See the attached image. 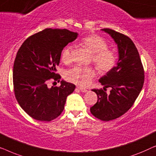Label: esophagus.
Masks as SVG:
<instances>
[{
	"mask_svg": "<svg viewBox=\"0 0 156 156\" xmlns=\"http://www.w3.org/2000/svg\"><path fill=\"white\" fill-rule=\"evenodd\" d=\"M77 89L79 90H80L81 91H82V92H87V91H88V90L84 88H82V87H77Z\"/></svg>",
	"mask_w": 156,
	"mask_h": 156,
	"instance_id": "obj_1",
	"label": "esophagus"
}]
</instances>
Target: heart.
I'll list each match as a JSON object with an SVG mask.
<instances>
[{
  "label": "heart",
  "instance_id": "b5f03b06",
  "mask_svg": "<svg viewBox=\"0 0 156 156\" xmlns=\"http://www.w3.org/2000/svg\"><path fill=\"white\" fill-rule=\"evenodd\" d=\"M92 53V61L98 70L101 73H106L114 67L117 55L114 51L108 50V43L104 38L97 35H91L83 38L80 42ZM72 47L68 45L63 49L61 59L64 63L69 64L72 60ZM96 76V71L91 67L76 66L67 73V80L80 87H87Z\"/></svg>",
  "mask_w": 156,
  "mask_h": 156
}]
</instances>
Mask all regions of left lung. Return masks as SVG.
Listing matches in <instances>:
<instances>
[{"instance_id": "left-lung-1", "label": "left lung", "mask_w": 156, "mask_h": 156, "mask_svg": "<svg viewBox=\"0 0 156 156\" xmlns=\"http://www.w3.org/2000/svg\"><path fill=\"white\" fill-rule=\"evenodd\" d=\"M117 44V65L99 79L104 89H92L97 94V102L90 108L93 116L101 121L117 119L130 109L139 95L144 83V70L139 53L128 36L114 30H101ZM112 88L109 95L106 88Z\"/></svg>"}]
</instances>
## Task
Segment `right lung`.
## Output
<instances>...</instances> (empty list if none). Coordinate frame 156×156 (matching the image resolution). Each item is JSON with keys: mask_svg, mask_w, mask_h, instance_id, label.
Instances as JSON below:
<instances>
[{"mask_svg": "<svg viewBox=\"0 0 156 156\" xmlns=\"http://www.w3.org/2000/svg\"><path fill=\"white\" fill-rule=\"evenodd\" d=\"M66 29L47 28L25 40L17 52L12 70L15 96L20 107L32 118L50 121L63 112L68 95L75 85L62 80L59 87L47 83L59 82L57 74L63 48L77 37Z\"/></svg>", "mask_w": 156, "mask_h": 156, "instance_id": "add662e5", "label": "right lung"}]
</instances>
